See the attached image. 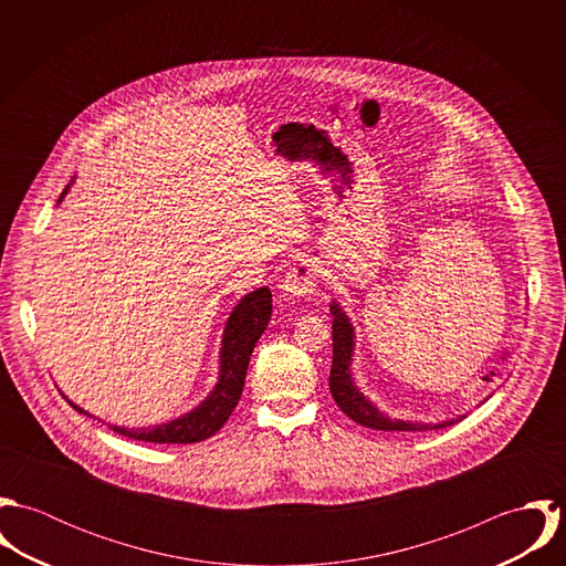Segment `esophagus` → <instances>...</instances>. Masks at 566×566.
Wrapping results in <instances>:
<instances>
[{"label": "esophagus", "instance_id": "34e87169", "mask_svg": "<svg viewBox=\"0 0 566 566\" xmlns=\"http://www.w3.org/2000/svg\"><path fill=\"white\" fill-rule=\"evenodd\" d=\"M318 287V272L314 268V263H301L296 268H292L281 285V296L285 301H294L301 296H310L314 294Z\"/></svg>", "mask_w": 566, "mask_h": 566}]
</instances>
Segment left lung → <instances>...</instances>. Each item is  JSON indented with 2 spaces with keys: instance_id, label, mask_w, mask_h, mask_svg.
<instances>
[{
  "instance_id": "8db88e82",
  "label": "left lung",
  "mask_w": 566,
  "mask_h": 566,
  "mask_svg": "<svg viewBox=\"0 0 566 566\" xmlns=\"http://www.w3.org/2000/svg\"><path fill=\"white\" fill-rule=\"evenodd\" d=\"M333 316V364L328 375V390L335 399L337 407L353 418L355 422L381 429V431H427V429H442L458 420H444L438 424H422V422H405V420H392L386 413H381L375 405L370 403L353 384L350 377V355H353V326L348 323L346 314L339 305H331Z\"/></svg>"
}]
</instances>
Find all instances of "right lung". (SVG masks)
I'll list each match as a JSON object with an SVG mask.
<instances>
[{"label": "right lung", "instance_id": "1", "mask_svg": "<svg viewBox=\"0 0 566 566\" xmlns=\"http://www.w3.org/2000/svg\"><path fill=\"white\" fill-rule=\"evenodd\" d=\"M67 189L63 191V196ZM59 198V202L63 200ZM272 316V292L268 287H259L250 294H245L240 305L233 310L222 339V353H220V379L216 390L191 409L189 413L165 422L159 427H146V429H126V427H113V431L142 440V442H155V444H189L200 442L213 436L224 427L229 416L233 413L235 405L240 401L245 381L248 361L252 355V348L261 333L265 331L268 321ZM67 399V397H65ZM70 401V399H67ZM70 405L82 411L78 405ZM86 413V411H84Z\"/></svg>", "mask_w": 566, "mask_h": 566}]
</instances>
